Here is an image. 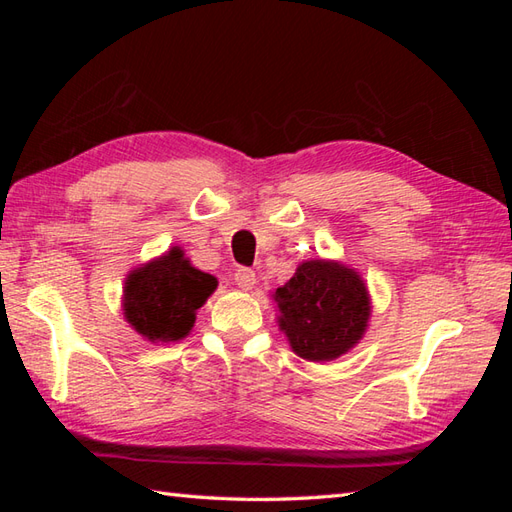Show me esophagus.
<instances>
[{"mask_svg": "<svg viewBox=\"0 0 512 512\" xmlns=\"http://www.w3.org/2000/svg\"><path fill=\"white\" fill-rule=\"evenodd\" d=\"M233 279H235V286H239L242 290H253L257 284L255 270H250V268H237Z\"/></svg>", "mask_w": 512, "mask_h": 512, "instance_id": "obj_1", "label": "esophagus"}]
</instances>
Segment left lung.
Segmentation results:
<instances>
[{"label":"left lung","instance_id":"obj_1","mask_svg":"<svg viewBox=\"0 0 512 512\" xmlns=\"http://www.w3.org/2000/svg\"><path fill=\"white\" fill-rule=\"evenodd\" d=\"M270 297L290 350L312 363L334 361L354 350L372 317L363 277L334 259H306Z\"/></svg>","mask_w":512,"mask_h":512}]
</instances>
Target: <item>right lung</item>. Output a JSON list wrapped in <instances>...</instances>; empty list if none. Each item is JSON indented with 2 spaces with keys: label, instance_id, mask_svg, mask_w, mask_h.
<instances>
[{
  "label": "right lung",
  "instance_id": "1",
  "mask_svg": "<svg viewBox=\"0 0 512 512\" xmlns=\"http://www.w3.org/2000/svg\"><path fill=\"white\" fill-rule=\"evenodd\" d=\"M217 288V279L195 268L180 246L129 270L123 317L145 341L176 343L193 330L195 314Z\"/></svg>",
  "mask_w": 512,
  "mask_h": 512
}]
</instances>
